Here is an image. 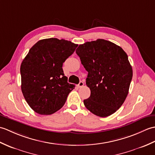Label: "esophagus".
<instances>
[{
    "label": "esophagus",
    "mask_w": 155,
    "mask_h": 155,
    "mask_svg": "<svg viewBox=\"0 0 155 155\" xmlns=\"http://www.w3.org/2000/svg\"><path fill=\"white\" fill-rule=\"evenodd\" d=\"M84 85V83L83 82H82V81H81L79 83H78V87H82Z\"/></svg>",
    "instance_id": "obj_1"
}]
</instances>
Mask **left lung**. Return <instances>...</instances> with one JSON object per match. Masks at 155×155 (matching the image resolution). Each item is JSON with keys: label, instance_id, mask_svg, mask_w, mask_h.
Instances as JSON below:
<instances>
[{"label": "left lung", "instance_id": "obj_1", "mask_svg": "<svg viewBox=\"0 0 155 155\" xmlns=\"http://www.w3.org/2000/svg\"><path fill=\"white\" fill-rule=\"evenodd\" d=\"M76 53L88 72L86 84L91 96L84 100V106L98 117L110 116L126 99L133 78L127 53L104 39L80 45Z\"/></svg>", "mask_w": 155, "mask_h": 155}]
</instances>
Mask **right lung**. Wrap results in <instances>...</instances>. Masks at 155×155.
<instances>
[{"mask_svg":"<svg viewBox=\"0 0 155 155\" xmlns=\"http://www.w3.org/2000/svg\"><path fill=\"white\" fill-rule=\"evenodd\" d=\"M78 45L64 39H42L29 50L21 65V90L36 113L51 114L63 107L74 85L67 83L62 64Z\"/></svg>","mask_w":155,"mask_h":155,"instance_id":"right-lung-1","label":"right lung"}]
</instances>
